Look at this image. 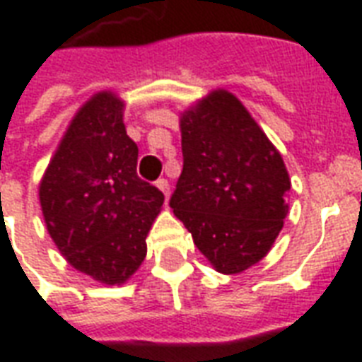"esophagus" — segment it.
<instances>
[{"label": "esophagus", "instance_id": "obj_1", "mask_svg": "<svg viewBox=\"0 0 362 362\" xmlns=\"http://www.w3.org/2000/svg\"><path fill=\"white\" fill-rule=\"evenodd\" d=\"M163 194H165V197L168 199V196H170V186H168V182L165 180V178H160V180H157V184H155Z\"/></svg>", "mask_w": 362, "mask_h": 362}]
</instances>
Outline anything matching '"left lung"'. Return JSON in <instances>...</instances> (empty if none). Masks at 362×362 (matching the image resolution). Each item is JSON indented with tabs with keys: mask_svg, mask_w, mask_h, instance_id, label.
I'll use <instances>...</instances> for the list:
<instances>
[{
	"mask_svg": "<svg viewBox=\"0 0 362 362\" xmlns=\"http://www.w3.org/2000/svg\"><path fill=\"white\" fill-rule=\"evenodd\" d=\"M184 168L170 207L225 275L266 258L287 217L281 153L233 93L215 89L180 114Z\"/></svg>",
	"mask_w": 362,
	"mask_h": 362,
	"instance_id": "obj_1",
	"label": "left lung"
}]
</instances>
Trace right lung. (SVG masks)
<instances>
[{
	"label": "right lung",
	"mask_w": 362,
	"mask_h": 362,
	"mask_svg": "<svg viewBox=\"0 0 362 362\" xmlns=\"http://www.w3.org/2000/svg\"><path fill=\"white\" fill-rule=\"evenodd\" d=\"M126 104L100 90L75 112L46 166L38 197L44 223L67 264L103 285H124L145 259L163 192L137 176Z\"/></svg>",
	"instance_id": "obj_1"
}]
</instances>
